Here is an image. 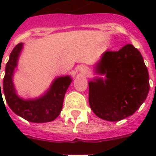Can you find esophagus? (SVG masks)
I'll return each mask as SVG.
<instances>
[{
  "label": "esophagus",
  "instance_id": "obj_1",
  "mask_svg": "<svg viewBox=\"0 0 156 156\" xmlns=\"http://www.w3.org/2000/svg\"><path fill=\"white\" fill-rule=\"evenodd\" d=\"M79 70H80L82 73H84V72L87 71V68H86L85 66H81L80 69H79Z\"/></svg>",
  "mask_w": 156,
  "mask_h": 156
}]
</instances>
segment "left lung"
<instances>
[{"label":"left lung","mask_w":156,"mask_h":156,"mask_svg":"<svg viewBox=\"0 0 156 156\" xmlns=\"http://www.w3.org/2000/svg\"><path fill=\"white\" fill-rule=\"evenodd\" d=\"M95 72L105 78L89 82V104L100 118L117 121L133 115L147 99L149 74L140 52L129 44L105 52Z\"/></svg>","instance_id":"8db88e82"}]
</instances>
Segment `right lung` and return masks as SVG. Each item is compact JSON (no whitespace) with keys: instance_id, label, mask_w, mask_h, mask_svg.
<instances>
[{"instance_id":"1","label":"right lung","mask_w":156,"mask_h":156,"mask_svg":"<svg viewBox=\"0 0 156 156\" xmlns=\"http://www.w3.org/2000/svg\"><path fill=\"white\" fill-rule=\"evenodd\" d=\"M23 47V43L16 45L9 55V59L5 66L3 90L6 103L14 113L27 121L35 123L52 121L61 113L64 97L72 82V78L69 75L55 78L49 89L42 96L36 99L24 100L19 97L13 85V76L18 66V58ZM0 97L3 100V98H1V83Z\"/></svg>"}]
</instances>
